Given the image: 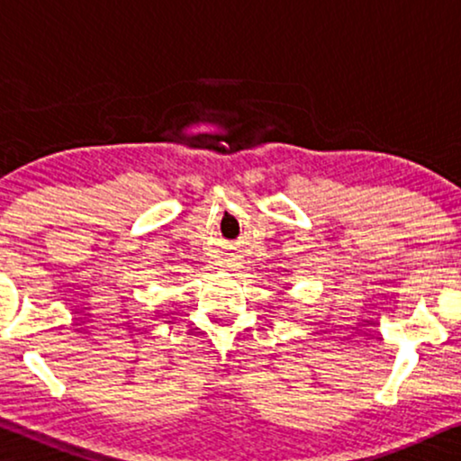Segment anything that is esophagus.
Masks as SVG:
<instances>
[{"instance_id": "esophagus-1", "label": "esophagus", "mask_w": 461, "mask_h": 461, "mask_svg": "<svg viewBox=\"0 0 461 461\" xmlns=\"http://www.w3.org/2000/svg\"><path fill=\"white\" fill-rule=\"evenodd\" d=\"M225 263H227V267H236L238 266L236 259H230V261H225Z\"/></svg>"}]
</instances>
